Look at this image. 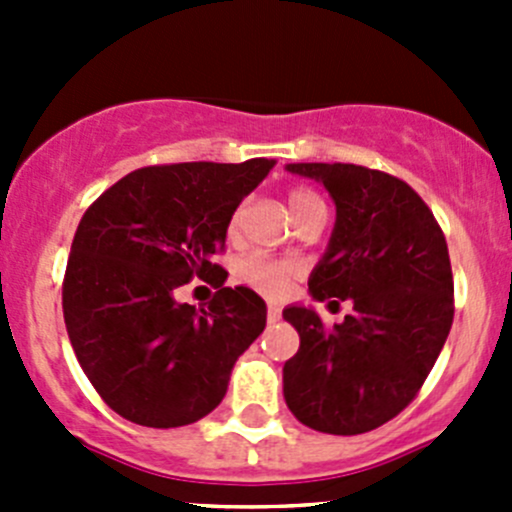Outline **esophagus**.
<instances>
[{"label": "esophagus", "instance_id": "esophagus-1", "mask_svg": "<svg viewBox=\"0 0 512 512\" xmlns=\"http://www.w3.org/2000/svg\"><path fill=\"white\" fill-rule=\"evenodd\" d=\"M280 317H282V309L277 307V304H270V307H267V322L275 324L280 322Z\"/></svg>", "mask_w": 512, "mask_h": 512}]
</instances>
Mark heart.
Returning a JSON list of instances; mask_svg holds the SVG:
<instances>
[{"label": "heart", "instance_id": "obj_1", "mask_svg": "<svg viewBox=\"0 0 512 512\" xmlns=\"http://www.w3.org/2000/svg\"><path fill=\"white\" fill-rule=\"evenodd\" d=\"M312 203H319V198L314 193H309V190L297 188L289 193V208H292V215H299L304 208H309ZM240 215H242V208H237L235 215H232V220H230L232 230H235L237 223H240ZM240 275L247 285H252V287L260 289V292L277 297V294L285 292L287 282L297 275V267L289 265V262H282V260H270V257H250V260L242 262Z\"/></svg>", "mask_w": 512, "mask_h": 512}]
</instances>
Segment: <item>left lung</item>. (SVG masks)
Listing matches in <instances>:
<instances>
[{
	"mask_svg": "<svg viewBox=\"0 0 512 512\" xmlns=\"http://www.w3.org/2000/svg\"><path fill=\"white\" fill-rule=\"evenodd\" d=\"M287 170L322 185L337 208L309 294L352 299L354 312L327 329L314 307H285L282 317L299 334L282 369L285 401L314 431H374L414 401L451 332L446 237L416 190L394 175L352 163Z\"/></svg>",
	"mask_w": 512,
	"mask_h": 512,
	"instance_id": "8db88e82",
	"label": "left lung"
}]
</instances>
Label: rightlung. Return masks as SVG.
<instances>
[{
  "label": "right lung",
  "instance_id": "right-lung-1",
  "mask_svg": "<svg viewBox=\"0 0 512 512\" xmlns=\"http://www.w3.org/2000/svg\"><path fill=\"white\" fill-rule=\"evenodd\" d=\"M275 160L151 165L81 218L64 277V322L81 369L118 416L175 428L223 401L232 366L267 324L265 299L225 287L213 257ZM193 276L219 287L208 310L178 303Z\"/></svg>",
  "mask_w": 512,
  "mask_h": 512
}]
</instances>
